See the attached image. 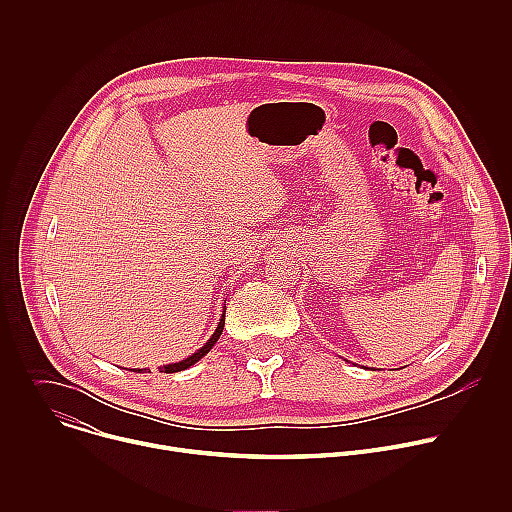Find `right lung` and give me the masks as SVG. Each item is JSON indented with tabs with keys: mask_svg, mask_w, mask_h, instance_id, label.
<instances>
[{
	"mask_svg": "<svg viewBox=\"0 0 512 512\" xmlns=\"http://www.w3.org/2000/svg\"><path fill=\"white\" fill-rule=\"evenodd\" d=\"M225 310H227V302H225ZM223 328H225V314H221V320H218L216 330H214V332H212V336L204 342V346H200L196 352H192L188 358H184V360H180V362L164 364V367H160V373H178V371H186V369H190L192 364H196L202 356H206V354L210 352V348L216 344V340L221 338ZM141 371H143V369H137V371H133V373H141Z\"/></svg>",
	"mask_w": 512,
	"mask_h": 512,
	"instance_id": "right-lung-1",
	"label": "right lung"
}]
</instances>
